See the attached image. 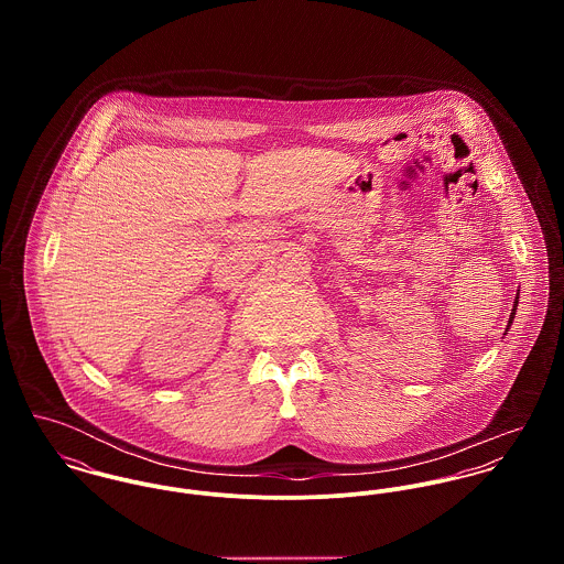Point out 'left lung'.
<instances>
[{
  "instance_id": "8db88e82",
  "label": "left lung",
  "mask_w": 564,
  "mask_h": 564,
  "mask_svg": "<svg viewBox=\"0 0 564 564\" xmlns=\"http://www.w3.org/2000/svg\"><path fill=\"white\" fill-rule=\"evenodd\" d=\"M517 300H519V295H517ZM517 300H514V308H512V313H510V322H508V327H510V323L514 319V313H517Z\"/></svg>"
}]
</instances>
